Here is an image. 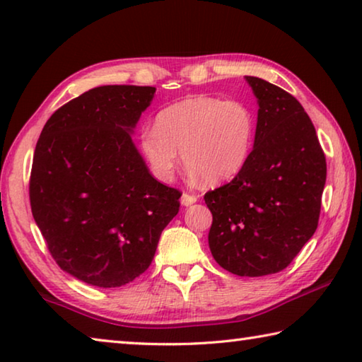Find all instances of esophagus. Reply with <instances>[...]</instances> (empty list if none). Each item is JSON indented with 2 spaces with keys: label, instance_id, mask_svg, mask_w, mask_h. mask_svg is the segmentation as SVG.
Masks as SVG:
<instances>
[{
  "label": "esophagus",
  "instance_id": "esophagus-1",
  "mask_svg": "<svg viewBox=\"0 0 362 362\" xmlns=\"http://www.w3.org/2000/svg\"><path fill=\"white\" fill-rule=\"evenodd\" d=\"M196 201H198V198H196L194 194H189V193H183L182 198H180V203L183 206H192V204L196 203Z\"/></svg>",
  "mask_w": 362,
  "mask_h": 362
}]
</instances>
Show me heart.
Wrapping results in <instances>:
<instances>
[{
  "label": "heart",
  "mask_w": 362,
  "mask_h": 362,
  "mask_svg": "<svg viewBox=\"0 0 362 362\" xmlns=\"http://www.w3.org/2000/svg\"><path fill=\"white\" fill-rule=\"evenodd\" d=\"M254 136L255 116L246 103L193 95L158 112L155 129L144 127L137 146L158 180H173L180 150L189 175L223 183L246 166Z\"/></svg>",
  "instance_id": "obj_1"
}]
</instances>
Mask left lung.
I'll return each instance as SVG.
<instances>
[{
  "mask_svg": "<svg viewBox=\"0 0 362 362\" xmlns=\"http://www.w3.org/2000/svg\"><path fill=\"white\" fill-rule=\"evenodd\" d=\"M259 103L254 148L226 185L204 194L209 247L238 276L278 273L317 228L326 156L310 116L284 89L246 76Z\"/></svg>",
  "mask_w": 362,
  "mask_h": 362,
  "instance_id": "left-lung-1",
  "label": "left lung"
}]
</instances>
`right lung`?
I'll return each mask as SVG.
<instances>
[{
	"label": "right lung",
	"instance_id": "add662e5",
	"mask_svg": "<svg viewBox=\"0 0 362 362\" xmlns=\"http://www.w3.org/2000/svg\"><path fill=\"white\" fill-rule=\"evenodd\" d=\"M151 86H99L42 127L30 177L36 225L57 265L86 284L140 276L179 212V189L150 174L132 140Z\"/></svg>",
	"mask_w": 362,
	"mask_h": 362
}]
</instances>
